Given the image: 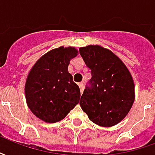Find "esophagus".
I'll return each instance as SVG.
<instances>
[{
  "mask_svg": "<svg viewBox=\"0 0 155 155\" xmlns=\"http://www.w3.org/2000/svg\"><path fill=\"white\" fill-rule=\"evenodd\" d=\"M78 85H79V88H80V92L81 94H82L83 91H84V84H79Z\"/></svg>",
  "mask_w": 155,
  "mask_h": 155,
  "instance_id": "obj_1",
  "label": "esophagus"
}]
</instances>
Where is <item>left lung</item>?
Segmentation results:
<instances>
[{"mask_svg":"<svg viewBox=\"0 0 155 155\" xmlns=\"http://www.w3.org/2000/svg\"><path fill=\"white\" fill-rule=\"evenodd\" d=\"M91 71V78L80 98L89 119L103 127H111L128 115L134 101L132 76L122 60L100 45L79 48Z\"/></svg>","mask_w":155,"mask_h":155,"instance_id":"obj_1","label":"left lung"}]
</instances>
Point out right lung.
<instances>
[{
  "mask_svg": "<svg viewBox=\"0 0 155 155\" xmlns=\"http://www.w3.org/2000/svg\"><path fill=\"white\" fill-rule=\"evenodd\" d=\"M78 52L74 47L60 46L43 55L30 71L25 85L27 104L40 120L59 122L79 103V87L68 71Z\"/></svg>",
  "mask_w": 155,
  "mask_h": 155,
  "instance_id": "obj_1",
  "label": "right lung"
}]
</instances>
